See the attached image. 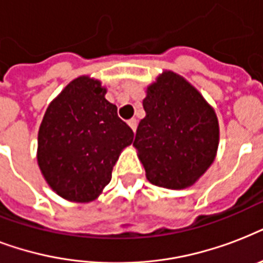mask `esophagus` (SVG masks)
Returning <instances> with one entry per match:
<instances>
[{"label": "esophagus", "instance_id": "1", "mask_svg": "<svg viewBox=\"0 0 263 263\" xmlns=\"http://www.w3.org/2000/svg\"><path fill=\"white\" fill-rule=\"evenodd\" d=\"M128 125L131 127V129L134 132L136 131V127H138V120L136 119H131V120H128Z\"/></svg>", "mask_w": 263, "mask_h": 263}]
</instances>
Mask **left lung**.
Listing matches in <instances>:
<instances>
[{
    "label": "left lung",
    "instance_id": "1",
    "mask_svg": "<svg viewBox=\"0 0 263 263\" xmlns=\"http://www.w3.org/2000/svg\"><path fill=\"white\" fill-rule=\"evenodd\" d=\"M143 109L134 147L147 180L169 190L194 185L217 156L220 127L212 105L183 76L164 71L146 88Z\"/></svg>",
    "mask_w": 263,
    "mask_h": 263
}]
</instances>
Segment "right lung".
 I'll list each match as a JSON object with an SVG mask.
<instances>
[{"mask_svg": "<svg viewBox=\"0 0 263 263\" xmlns=\"http://www.w3.org/2000/svg\"><path fill=\"white\" fill-rule=\"evenodd\" d=\"M105 94L101 80L79 76L49 103L39 127V169L49 187L69 202L97 199L134 140Z\"/></svg>", "mask_w": 263, "mask_h": 263, "instance_id": "right-lung-1", "label": "right lung"}]
</instances>
